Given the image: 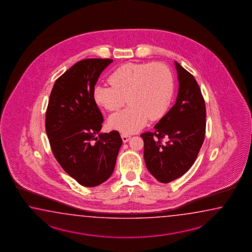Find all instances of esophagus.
<instances>
[{
	"label": "esophagus",
	"instance_id": "1",
	"mask_svg": "<svg viewBox=\"0 0 252 252\" xmlns=\"http://www.w3.org/2000/svg\"><path fill=\"white\" fill-rule=\"evenodd\" d=\"M122 139H123V141L125 143V142H128V140L130 139V136L128 135V134L123 133L122 134Z\"/></svg>",
	"mask_w": 252,
	"mask_h": 252
}]
</instances>
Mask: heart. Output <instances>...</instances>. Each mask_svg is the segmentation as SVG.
Listing matches in <instances>:
<instances>
[{
    "label": "heart",
    "instance_id": "obj_1",
    "mask_svg": "<svg viewBox=\"0 0 252 252\" xmlns=\"http://www.w3.org/2000/svg\"><path fill=\"white\" fill-rule=\"evenodd\" d=\"M112 86L98 85L93 96L99 106L115 112L128 102V107L109 118L112 128L132 133L143 128L148 120L162 118L174 95L171 71L161 63H126L109 77Z\"/></svg>",
    "mask_w": 252,
    "mask_h": 252
}]
</instances>
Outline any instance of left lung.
Wrapping results in <instances>:
<instances>
[{
	"mask_svg": "<svg viewBox=\"0 0 252 252\" xmlns=\"http://www.w3.org/2000/svg\"><path fill=\"white\" fill-rule=\"evenodd\" d=\"M178 78L176 103L154 126V132L141 135L148 170L161 183L182 177L192 166L205 134V103L193 75L175 61ZM169 141L162 144L160 139Z\"/></svg>",
	"mask_w": 252,
	"mask_h": 252,
	"instance_id": "left-lung-1",
	"label": "left lung"
}]
</instances>
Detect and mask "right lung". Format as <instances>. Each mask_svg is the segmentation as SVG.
Segmentation results:
<instances>
[{"mask_svg":"<svg viewBox=\"0 0 252 252\" xmlns=\"http://www.w3.org/2000/svg\"><path fill=\"white\" fill-rule=\"evenodd\" d=\"M113 59L81 60L57 79L46 113V132L56 159L70 177L93 188L112 176L123 139L101 133L102 114L94 88Z\"/></svg>","mask_w":252,"mask_h":252,"instance_id":"1","label":"right lung"}]
</instances>
